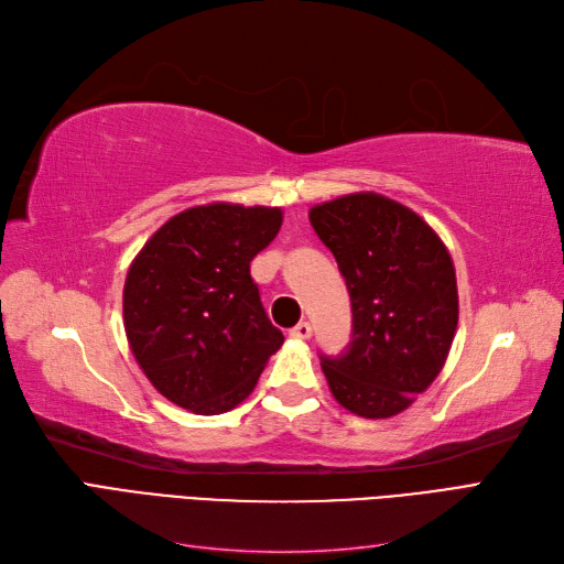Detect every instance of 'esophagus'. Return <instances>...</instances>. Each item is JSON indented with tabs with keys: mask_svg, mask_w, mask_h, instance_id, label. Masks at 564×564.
<instances>
[{
	"mask_svg": "<svg viewBox=\"0 0 564 564\" xmlns=\"http://www.w3.org/2000/svg\"><path fill=\"white\" fill-rule=\"evenodd\" d=\"M311 334H313V329H311V324H308V322H299L294 329H289V336H292V338H299V340L311 338Z\"/></svg>",
	"mask_w": 564,
	"mask_h": 564,
	"instance_id": "1",
	"label": "esophagus"
}]
</instances>
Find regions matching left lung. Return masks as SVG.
Segmentation results:
<instances>
[{
    "label": "left lung",
    "instance_id": "left-lung-1",
    "mask_svg": "<svg viewBox=\"0 0 564 564\" xmlns=\"http://www.w3.org/2000/svg\"><path fill=\"white\" fill-rule=\"evenodd\" d=\"M352 305V340L322 371L340 406L390 419L445 367L458 324L452 256L437 232L404 204L352 193L311 209Z\"/></svg>",
    "mask_w": 564,
    "mask_h": 564
}]
</instances>
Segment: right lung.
<instances>
[{"instance_id": "1", "label": "right lung", "mask_w": 564, "mask_h": 564, "mask_svg": "<svg viewBox=\"0 0 564 564\" xmlns=\"http://www.w3.org/2000/svg\"><path fill=\"white\" fill-rule=\"evenodd\" d=\"M280 226L278 207L202 204L169 218L127 272L131 352L150 383L187 412H230L284 344L249 270Z\"/></svg>"}]
</instances>
